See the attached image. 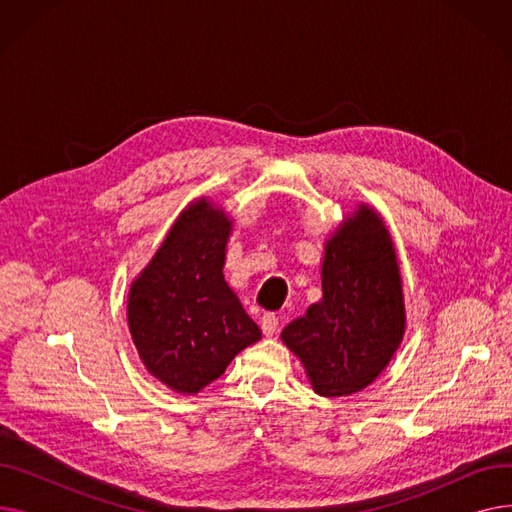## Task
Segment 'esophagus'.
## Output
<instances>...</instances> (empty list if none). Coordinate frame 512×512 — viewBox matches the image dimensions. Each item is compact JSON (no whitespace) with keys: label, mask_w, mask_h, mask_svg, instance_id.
<instances>
[{"label":"esophagus","mask_w":512,"mask_h":512,"mask_svg":"<svg viewBox=\"0 0 512 512\" xmlns=\"http://www.w3.org/2000/svg\"><path fill=\"white\" fill-rule=\"evenodd\" d=\"M278 326H280V319L276 313H265L261 317V330L265 336H274L278 332Z\"/></svg>","instance_id":"esophagus-1"}]
</instances>
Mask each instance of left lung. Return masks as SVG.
<instances>
[{
    "mask_svg": "<svg viewBox=\"0 0 512 512\" xmlns=\"http://www.w3.org/2000/svg\"><path fill=\"white\" fill-rule=\"evenodd\" d=\"M321 292L282 342L319 396L355 394L386 369L407 326L394 242L373 207L361 203L326 240Z\"/></svg>",
    "mask_w": 512,
    "mask_h": 512,
    "instance_id": "8db88e82",
    "label": "left lung"
}]
</instances>
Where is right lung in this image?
<instances>
[{
    "label": "right lung",
    "mask_w": 512,
    "mask_h": 512,
    "mask_svg": "<svg viewBox=\"0 0 512 512\" xmlns=\"http://www.w3.org/2000/svg\"><path fill=\"white\" fill-rule=\"evenodd\" d=\"M232 220L207 199L188 205L128 292V328L147 371L197 394L261 330L224 280Z\"/></svg>",
    "instance_id": "add662e5"
}]
</instances>
